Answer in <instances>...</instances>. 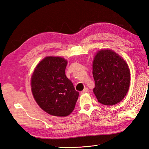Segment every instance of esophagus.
Instances as JSON below:
<instances>
[{
    "label": "esophagus",
    "instance_id": "1",
    "mask_svg": "<svg viewBox=\"0 0 149 149\" xmlns=\"http://www.w3.org/2000/svg\"><path fill=\"white\" fill-rule=\"evenodd\" d=\"M88 88H85L84 89V90L83 91H81V94H84V93H88Z\"/></svg>",
    "mask_w": 149,
    "mask_h": 149
}]
</instances>
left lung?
Returning a JSON list of instances; mask_svg holds the SVG:
<instances>
[{"label": "left lung", "instance_id": "obj_1", "mask_svg": "<svg viewBox=\"0 0 149 149\" xmlns=\"http://www.w3.org/2000/svg\"><path fill=\"white\" fill-rule=\"evenodd\" d=\"M93 74L95 81L93 92L99 102L112 106L123 100L130 81V74L125 61L114 51L101 49L94 56Z\"/></svg>", "mask_w": 149, "mask_h": 149}]
</instances>
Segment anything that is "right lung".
Instances as JSON below:
<instances>
[{
	"label": "right lung",
	"mask_w": 149,
	"mask_h": 149,
	"mask_svg": "<svg viewBox=\"0 0 149 149\" xmlns=\"http://www.w3.org/2000/svg\"><path fill=\"white\" fill-rule=\"evenodd\" d=\"M67 63L63 58L45 57L36 66L31 78L35 100L44 111L54 116L70 115L79 96L65 74Z\"/></svg>",
	"instance_id": "right-lung-1"
}]
</instances>
